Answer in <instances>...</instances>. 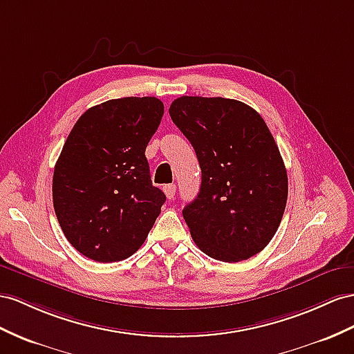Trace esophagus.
Instances as JSON below:
<instances>
[{"instance_id":"esophagus-1","label":"esophagus","mask_w":354,"mask_h":354,"mask_svg":"<svg viewBox=\"0 0 354 354\" xmlns=\"http://www.w3.org/2000/svg\"><path fill=\"white\" fill-rule=\"evenodd\" d=\"M162 189H165V194H166L167 198H174V196H175V193H176V185L169 184V185L162 187Z\"/></svg>"}]
</instances>
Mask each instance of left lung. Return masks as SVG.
<instances>
[{"mask_svg":"<svg viewBox=\"0 0 354 354\" xmlns=\"http://www.w3.org/2000/svg\"><path fill=\"white\" fill-rule=\"evenodd\" d=\"M169 113L202 169L201 192L183 211L196 245L227 263L256 256L277 233L288 193L284 161L263 118L223 97H179Z\"/></svg>","mask_w":354,"mask_h":354,"instance_id":"8db88e82","label":"left lung"}]
</instances>
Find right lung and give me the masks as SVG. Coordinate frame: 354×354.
<instances>
[{
  "label": "right lung",
  "mask_w": 354,
  "mask_h": 354,
  "mask_svg": "<svg viewBox=\"0 0 354 354\" xmlns=\"http://www.w3.org/2000/svg\"><path fill=\"white\" fill-rule=\"evenodd\" d=\"M165 104L124 97L79 118L55 165L53 207L66 238L85 257L111 263L147 239L166 196L152 185L145 149Z\"/></svg>",
  "instance_id": "1"
}]
</instances>
